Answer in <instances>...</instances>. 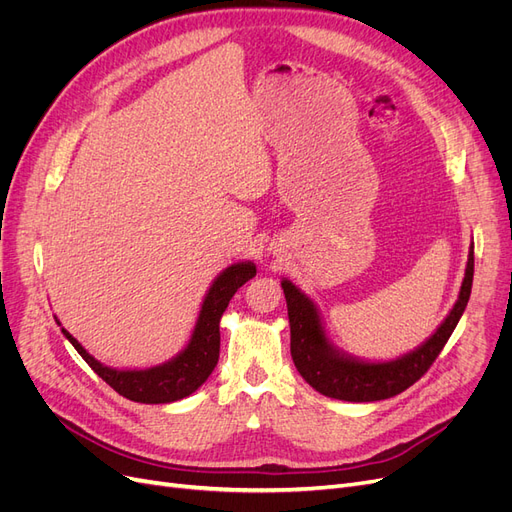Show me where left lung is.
I'll list each match as a JSON object with an SVG mask.
<instances>
[{
  "instance_id": "8db88e82",
  "label": "left lung",
  "mask_w": 512,
  "mask_h": 512,
  "mask_svg": "<svg viewBox=\"0 0 512 512\" xmlns=\"http://www.w3.org/2000/svg\"><path fill=\"white\" fill-rule=\"evenodd\" d=\"M472 274H475V253H472L470 246L458 301L453 304L439 329L422 346L399 358H392V361L380 363L363 361V358L339 350L327 337L314 301L295 287L289 278H282L280 285L285 291L291 325V356L299 375L316 392L339 401L371 403L401 394L418 382L430 365L437 361L449 335L460 323L470 299Z\"/></svg>"
}]
</instances>
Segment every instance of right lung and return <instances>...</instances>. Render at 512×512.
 Segmentation results:
<instances>
[{
  "instance_id": "right-lung-1",
  "label": "right lung",
  "mask_w": 512,
  "mask_h": 512,
  "mask_svg": "<svg viewBox=\"0 0 512 512\" xmlns=\"http://www.w3.org/2000/svg\"><path fill=\"white\" fill-rule=\"evenodd\" d=\"M257 274L253 261H238L225 268L215 280L211 289L206 291L202 308L196 320V327L189 337L187 346L170 358V361L147 367V369H113L97 361L86 348L75 339L67 329L61 327L63 335L69 339L71 346L80 352V356L90 365L103 382H107L124 399L145 403V405H162L175 403L196 392L213 373L219 361V323L221 316L230 304L234 293ZM59 323V320H56ZM61 325V323H59Z\"/></svg>"
}]
</instances>
